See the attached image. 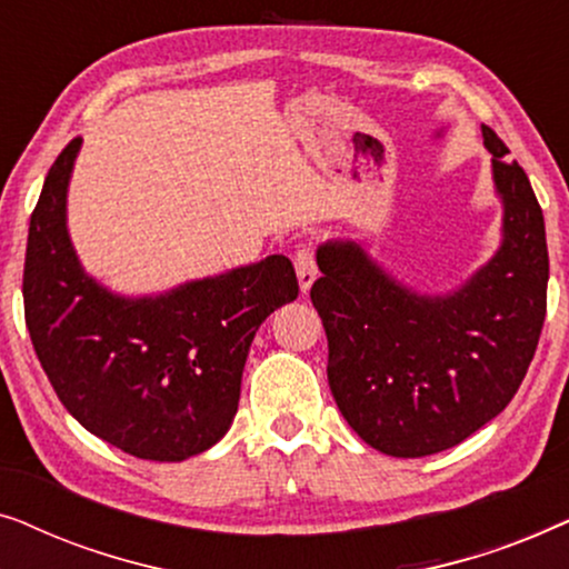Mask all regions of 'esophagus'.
Here are the masks:
<instances>
[{
    "mask_svg": "<svg viewBox=\"0 0 569 569\" xmlns=\"http://www.w3.org/2000/svg\"><path fill=\"white\" fill-rule=\"evenodd\" d=\"M295 271H298V282L300 290L308 292L310 284L316 282L318 277V267H316V256L308 246H300L298 253H295Z\"/></svg>",
    "mask_w": 569,
    "mask_h": 569,
    "instance_id": "esophagus-1",
    "label": "esophagus"
}]
</instances>
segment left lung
I'll return each mask as SVG.
<instances>
[{"label":"left lung","instance_id":"8db88e82","mask_svg":"<svg viewBox=\"0 0 569 569\" xmlns=\"http://www.w3.org/2000/svg\"><path fill=\"white\" fill-rule=\"evenodd\" d=\"M502 199V246L461 290L417 295L355 240L318 248L310 300L329 339V386L349 427L380 453L453 448L508 407L547 318L543 214L526 170L481 127Z\"/></svg>","mask_w":569,"mask_h":569}]
</instances>
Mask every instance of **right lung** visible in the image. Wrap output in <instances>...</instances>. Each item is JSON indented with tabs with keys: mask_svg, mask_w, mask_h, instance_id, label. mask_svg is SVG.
<instances>
[{
	"mask_svg": "<svg viewBox=\"0 0 569 569\" xmlns=\"http://www.w3.org/2000/svg\"><path fill=\"white\" fill-rule=\"evenodd\" d=\"M69 142L30 214L22 300L30 341L84 430L147 461H183L228 432L259 326L298 298L287 256L121 298L88 277L67 232Z\"/></svg>",
	"mask_w": 569,
	"mask_h": 569,
	"instance_id": "obj_1",
	"label": "right lung"
}]
</instances>
